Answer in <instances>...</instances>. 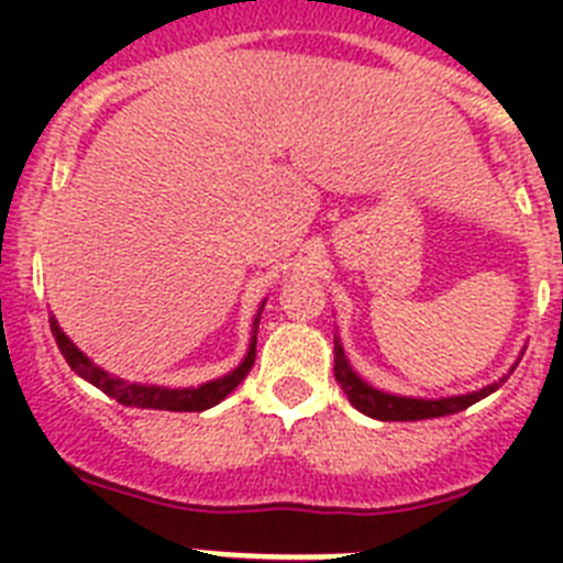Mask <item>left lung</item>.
<instances>
[{"label":"left lung","mask_w":563,"mask_h":563,"mask_svg":"<svg viewBox=\"0 0 563 563\" xmlns=\"http://www.w3.org/2000/svg\"><path fill=\"white\" fill-rule=\"evenodd\" d=\"M516 369V366H514ZM335 380L341 383L343 395L350 397V402L363 415L375 417V420L386 422H406V420H429V417H445L456 415V411L474 406L476 400L487 397L490 391L499 389V383L487 386V389L474 391V395H460V397H442V400H415V397H395L386 395V391L372 389L369 383H363L361 377L352 372V366L346 363L341 343L335 341Z\"/></svg>","instance_id":"1"}]
</instances>
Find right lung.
Returning <instances> with one entry per match:
<instances>
[{
  "label": "right lung",
  "instance_id": "obj_1",
  "mask_svg": "<svg viewBox=\"0 0 563 563\" xmlns=\"http://www.w3.org/2000/svg\"><path fill=\"white\" fill-rule=\"evenodd\" d=\"M262 316V310H258ZM258 316L253 321V338L251 350H247L245 361L239 363L231 375L220 377V380H211L206 386H197V389H163V386H137V383L118 380V377L107 375L103 369H98L96 363L89 361L84 352H78V346L58 330L56 318H49V330L56 335L58 350H62L64 361L69 363V369L81 375L84 380H89L92 386L103 391V395L114 397L123 406H134V409H161V411H206L211 406H217L220 400H225L239 383L245 380L247 372H251L253 361H256V332H258Z\"/></svg>",
  "mask_w": 563,
  "mask_h": 563
}]
</instances>
